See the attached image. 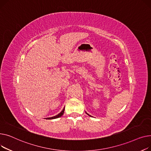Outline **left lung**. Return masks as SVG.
Listing matches in <instances>:
<instances>
[{"mask_svg": "<svg viewBox=\"0 0 151 151\" xmlns=\"http://www.w3.org/2000/svg\"><path fill=\"white\" fill-rule=\"evenodd\" d=\"M86 113V114H88V115H89V116H90V114H88V113Z\"/></svg>", "mask_w": 151, "mask_h": 151, "instance_id": "obj_1", "label": "left lung"}]
</instances>
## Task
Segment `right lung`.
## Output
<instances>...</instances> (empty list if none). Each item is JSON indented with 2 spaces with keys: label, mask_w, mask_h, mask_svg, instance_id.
I'll use <instances>...</instances> for the list:
<instances>
[{
  "label": "right lung",
  "mask_w": 151,
  "mask_h": 151,
  "mask_svg": "<svg viewBox=\"0 0 151 151\" xmlns=\"http://www.w3.org/2000/svg\"><path fill=\"white\" fill-rule=\"evenodd\" d=\"M64 111H65V108L63 109V110H62L59 114H58L57 115H56V116H53V117H50V118H47V119H56V118H60V117H61L62 115L63 114V113H64Z\"/></svg>",
  "instance_id": "obj_1"
}]
</instances>
